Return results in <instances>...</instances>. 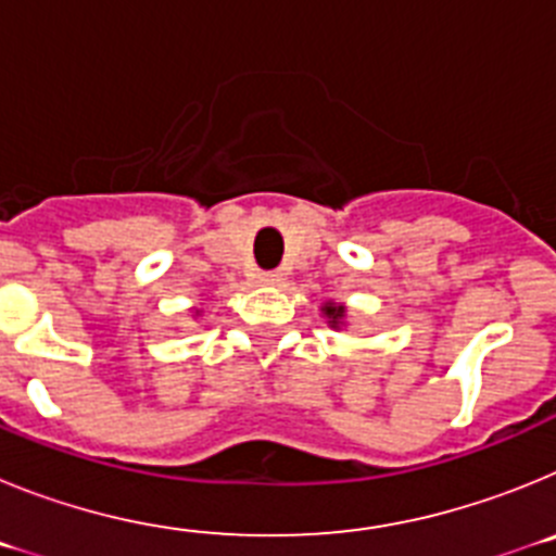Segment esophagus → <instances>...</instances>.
I'll return each mask as SVG.
<instances>
[{
  "instance_id": "1",
  "label": "esophagus",
  "mask_w": 556,
  "mask_h": 556,
  "mask_svg": "<svg viewBox=\"0 0 556 556\" xmlns=\"http://www.w3.org/2000/svg\"><path fill=\"white\" fill-rule=\"evenodd\" d=\"M283 275L275 269V273H258V283H267V287H273V283H281Z\"/></svg>"
}]
</instances>
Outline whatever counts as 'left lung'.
<instances>
[{"mask_svg": "<svg viewBox=\"0 0 556 556\" xmlns=\"http://www.w3.org/2000/svg\"><path fill=\"white\" fill-rule=\"evenodd\" d=\"M323 314H326V320H328V326L331 328H342L345 326V314H348V308L342 306V303H331L328 301L326 306H323Z\"/></svg>", "mask_w": 556, "mask_h": 556, "instance_id": "1", "label": "left lung"}]
</instances>
